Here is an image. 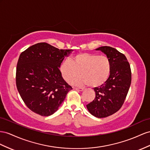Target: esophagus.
Returning a JSON list of instances; mask_svg holds the SVG:
<instances>
[{
	"mask_svg": "<svg viewBox=\"0 0 150 150\" xmlns=\"http://www.w3.org/2000/svg\"><path fill=\"white\" fill-rule=\"evenodd\" d=\"M74 89L75 90H77L79 91H83L84 90L83 88H77V87H74Z\"/></svg>",
	"mask_w": 150,
	"mask_h": 150,
	"instance_id": "34e87169",
	"label": "esophagus"
}]
</instances>
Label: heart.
<instances>
[{"label":"heart","instance_id":"heart-1","mask_svg":"<svg viewBox=\"0 0 150 150\" xmlns=\"http://www.w3.org/2000/svg\"><path fill=\"white\" fill-rule=\"evenodd\" d=\"M59 71L67 82L80 74L81 76L72 80L71 83L97 87L108 80L111 71V63L106 56L82 52L74 56L71 59H65L60 64Z\"/></svg>","mask_w":150,"mask_h":150}]
</instances>
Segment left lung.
Segmentation results:
<instances>
[{
  "instance_id": "8db88e82",
  "label": "left lung",
  "mask_w": 150,
  "mask_h": 150,
  "mask_svg": "<svg viewBox=\"0 0 150 150\" xmlns=\"http://www.w3.org/2000/svg\"><path fill=\"white\" fill-rule=\"evenodd\" d=\"M96 50L108 57L111 71L105 83L94 88L95 99L86 106L93 116L105 118L116 113L124 104L131 83V70L125 56L116 49L103 46Z\"/></svg>"
}]
</instances>
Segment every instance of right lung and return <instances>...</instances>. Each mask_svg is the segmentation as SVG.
<instances>
[{
	"label": "right lung",
	"instance_id": "right-lung-1",
	"mask_svg": "<svg viewBox=\"0 0 150 150\" xmlns=\"http://www.w3.org/2000/svg\"><path fill=\"white\" fill-rule=\"evenodd\" d=\"M70 52L41 42L21 52L16 68V86L23 101L34 113L44 117L54 113L72 89L59 68Z\"/></svg>",
	"mask_w": 150,
	"mask_h": 150
}]
</instances>
